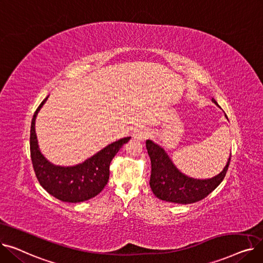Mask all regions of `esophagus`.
Segmentation results:
<instances>
[{
	"label": "esophagus",
	"instance_id": "obj_1",
	"mask_svg": "<svg viewBox=\"0 0 263 263\" xmlns=\"http://www.w3.org/2000/svg\"><path fill=\"white\" fill-rule=\"evenodd\" d=\"M148 135H149V131H148L147 129H145V128H144V129L137 130V131L134 133V137H135V139L140 140V141L145 140Z\"/></svg>",
	"mask_w": 263,
	"mask_h": 263
}]
</instances>
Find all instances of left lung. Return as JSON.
<instances>
[{"label": "left lung", "mask_w": 263, "mask_h": 263, "mask_svg": "<svg viewBox=\"0 0 263 263\" xmlns=\"http://www.w3.org/2000/svg\"><path fill=\"white\" fill-rule=\"evenodd\" d=\"M212 101L218 105L213 98ZM146 148L151 161L149 184L154 194L161 200L182 204L197 202L213 192L225 178L231 159L230 154L226 166L217 176L200 180L179 172L165 150L153 141H146Z\"/></svg>", "instance_id": "1"}]
</instances>
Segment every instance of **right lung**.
Here are the masks:
<instances>
[{
  "instance_id": "1",
  "label": "right lung",
  "mask_w": 263,
  "mask_h": 263,
  "mask_svg": "<svg viewBox=\"0 0 263 263\" xmlns=\"http://www.w3.org/2000/svg\"><path fill=\"white\" fill-rule=\"evenodd\" d=\"M47 98L40 103L34 113L31 124L30 149L35 175L40 185L50 195L65 202H81L88 200L104 189L109 178V164L119 149L129 142L130 137H124L109 144L99 153L76 166H57L41 155L35 132V120L41 106Z\"/></svg>"
}]
</instances>
